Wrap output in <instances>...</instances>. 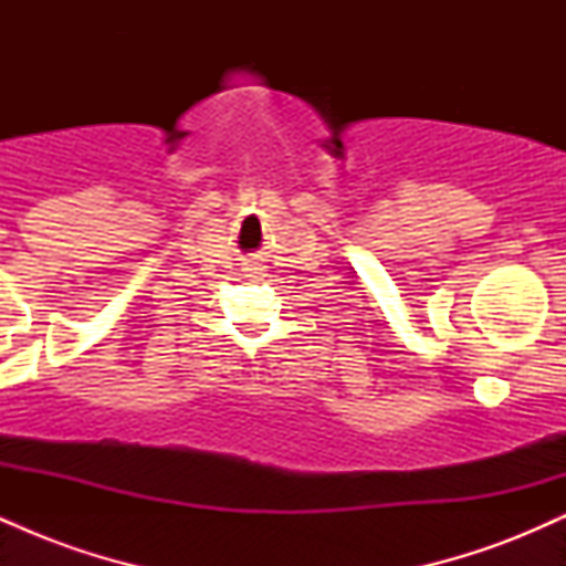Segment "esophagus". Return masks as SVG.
Here are the masks:
<instances>
[{
  "label": "esophagus",
  "mask_w": 566,
  "mask_h": 566,
  "mask_svg": "<svg viewBox=\"0 0 566 566\" xmlns=\"http://www.w3.org/2000/svg\"><path fill=\"white\" fill-rule=\"evenodd\" d=\"M247 276H263V269H261V265H252V269H247Z\"/></svg>",
  "instance_id": "esophagus-1"
}]
</instances>
